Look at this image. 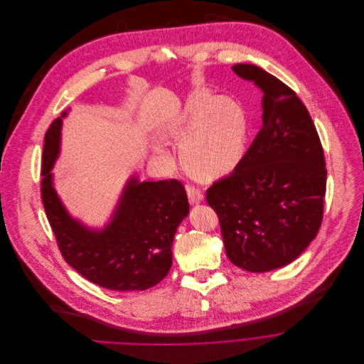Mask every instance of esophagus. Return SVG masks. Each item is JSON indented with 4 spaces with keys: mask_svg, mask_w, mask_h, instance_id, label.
Listing matches in <instances>:
<instances>
[{
    "mask_svg": "<svg viewBox=\"0 0 364 364\" xmlns=\"http://www.w3.org/2000/svg\"><path fill=\"white\" fill-rule=\"evenodd\" d=\"M186 192H188L189 203H192V205L199 203V202L203 199V193H202V192H200V189H198L196 186L186 185Z\"/></svg>",
    "mask_w": 364,
    "mask_h": 364,
    "instance_id": "obj_1",
    "label": "esophagus"
}]
</instances>
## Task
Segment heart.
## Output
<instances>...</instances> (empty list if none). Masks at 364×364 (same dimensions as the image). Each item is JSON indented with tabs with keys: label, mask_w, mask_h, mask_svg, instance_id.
Wrapping results in <instances>:
<instances>
[{
	"label": "heart",
	"mask_w": 364,
	"mask_h": 364,
	"mask_svg": "<svg viewBox=\"0 0 364 364\" xmlns=\"http://www.w3.org/2000/svg\"><path fill=\"white\" fill-rule=\"evenodd\" d=\"M173 134L185 140L181 155L186 171L199 179H215L242 161L248 119L237 102L199 92L191 97Z\"/></svg>",
	"instance_id": "b5f03b06"
}]
</instances>
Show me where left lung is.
Returning <instances> with one entry per match:
<instances>
[{
    "mask_svg": "<svg viewBox=\"0 0 364 364\" xmlns=\"http://www.w3.org/2000/svg\"><path fill=\"white\" fill-rule=\"evenodd\" d=\"M235 75L262 93V126L240 165L213 182L216 212L232 264L265 272L294 261L316 238L324 212L327 169L314 122L297 93L254 64Z\"/></svg>",
    "mask_w": 364,
    "mask_h": 364,
    "instance_id": "obj_1",
    "label": "left lung"
}]
</instances>
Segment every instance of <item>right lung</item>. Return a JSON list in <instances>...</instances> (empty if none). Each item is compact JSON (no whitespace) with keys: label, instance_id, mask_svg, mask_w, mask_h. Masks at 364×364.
Segmentation results:
<instances>
[{"label":"right lung","instance_id":"1","mask_svg":"<svg viewBox=\"0 0 364 364\" xmlns=\"http://www.w3.org/2000/svg\"><path fill=\"white\" fill-rule=\"evenodd\" d=\"M61 120L44 137L41 199L64 261L86 279L114 291L148 289L172 267V241L189 212L183 185L176 179H130L114 216L102 232L89 231L68 216L51 183L58 155Z\"/></svg>","mask_w":364,"mask_h":364}]
</instances>
